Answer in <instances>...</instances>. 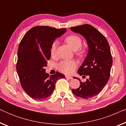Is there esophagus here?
I'll list each match as a JSON object with an SVG mask.
<instances>
[{"label":"esophagus","mask_w":126,"mask_h":126,"mask_svg":"<svg viewBox=\"0 0 126 126\" xmlns=\"http://www.w3.org/2000/svg\"><path fill=\"white\" fill-rule=\"evenodd\" d=\"M65 77H66V79H70V80H71V79H73V77H72V76H65Z\"/></svg>","instance_id":"obj_1"}]
</instances>
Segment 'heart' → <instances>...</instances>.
I'll list each match as a JSON object with an SVG mask.
<instances>
[{"mask_svg":"<svg viewBox=\"0 0 126 126\" xmlns=\"http://www.w3.org/2000/svg\"><path fill=\"white\" fill-rule=\"evenodd\" d=\"M65 41L70 47L74 51H76V54L80 57L85 56L87 49L81 48L82 45V40L81 38L76 35H70L65 38ZM57 42L54 41L51 45L50 48V54L54 56L56 54ZM77 66V63L73 60H63L58 65V69L60 71L65 74H71Z\"/></svg>","mask_w":126,"mask_h":126,"instance_id":"heart-1","label":"heart"}]
</instances>
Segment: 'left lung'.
Returning a JSON list of instances; mask_svg holds the SVG:
<instances>
[{"instance_id":"1","label":"left lung","mask_w":126,"mask_h":126,"mask_svg":"<svg viewBox=\"0 0 126 126\" xmlns=\"http://www.w3.org/2000/svg\"><path fill=\"white\" fill-rule=\"evenodd\" d=\"M70 29L85 38L89 49L87 57L77 71L82 77L89 76V79L85 82L80 81V87L72 89V92L83 99L94 97L104 88L110 76L112 58L109 44L106 38L90 25L72 27Z\"/></svg>"}]
</instances>
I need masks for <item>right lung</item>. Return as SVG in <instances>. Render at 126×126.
I'll return each instance as SVG.
<instances>
[{
  "mask_svg": "<svg viewBox=\"0 0 126 126\" xmlns=\"http://www.w3.org/2000/svg\"><path fill=\"white\" fill-rule=\"evenodd\" d=\"M66 31L65 29L37 26L30 29L20 41L16 71L22 88L32 99H46L52 94L57 81L65 78L58 72L49 76L44 68L50 58L53 41Z\"/></svg>",
  "mask_w": 126,
  "mask_h": 126,
  "instance_id": "right-lung-1",
  "label": "right lung"
}]
</instances>
